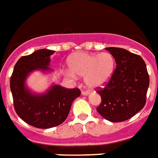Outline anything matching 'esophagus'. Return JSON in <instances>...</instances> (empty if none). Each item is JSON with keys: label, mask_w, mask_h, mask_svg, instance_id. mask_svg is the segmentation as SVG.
I'll return each mask as SVG.
<instances>
[{"label": "esophagus", "mask_w": 158, "mask_h": 158, "mask_svg": "<svg viewBox=\"0 0 158 158\" xmlns=\"http://www.w3.org/2000/svg\"><path fill=\"white\" fill-rule=\"evenodd\" d=\"M81 94L83 95V96H87V95H89V92H87V91H82L81 92Z\"/></svg>", "instance_id": "obj_1"}]
</instances>
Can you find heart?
I'll return each instance as SVG.
<instances>
[{
    "mask_svg": "<svg viewBox=\"0 0 158 158\" xmlns=\"http://www.w3.org/2000/svg\"><path fill=\"white\" fill-rule=\"evenodd\" d=\"M68 66L73 74L84 76L85 83L88 87L97 89L105 86L111 78L115 59L109 52L99 55L77 52L69 58Z\"/></svg>",
    "mask_w": 158,
    "mask_h": 158,
    "instance_id": "obj_1",
    "label": "heart"
}]
</instances>
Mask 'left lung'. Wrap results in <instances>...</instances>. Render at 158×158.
Here are the masks:
<instances>
[{"instance_id":"left-lung-1","label":"left lung","mask_w":158,"mask_h":158,"mask_svg":"<svg viewBox=\"0 0 158 158\" xmlns=\"http://www.w3.org/2000/svg\"><path fill=\"white\" fill-rule=\"evenodd\" d=\"M117 68L105 86L97 89L102 102L97 111L105 119L120 123L130 119L146 104L149 76L139 55L118 47H107Z\"/></svg>"}]
</instances>
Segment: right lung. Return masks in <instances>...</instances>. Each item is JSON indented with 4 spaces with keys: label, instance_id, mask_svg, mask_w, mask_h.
I'll list each match as a JSON object with an SVG mask.
<instances>
[{
    "label": "right lung",
    "instance_id": "obj_1",
    "mask_svg": "<svg viewBox=\"0 0 158 158\" xmlns=\"http://www.w3.org/2000/svg\"><path fill=\"white\" fill-rule=\"evenodd\" d=\"M54 51L41 49L21 56L14 66L10 87L14 108L19 117L36 128L54 127L63 123L69 114L72 102L81 95L79 88L54 85L44 94H32L25 86L27 76L33 71H51L50 56Z\"/></svg>",
    "mask_w": 158,
    "mask_h": 158
}]
</instances>
